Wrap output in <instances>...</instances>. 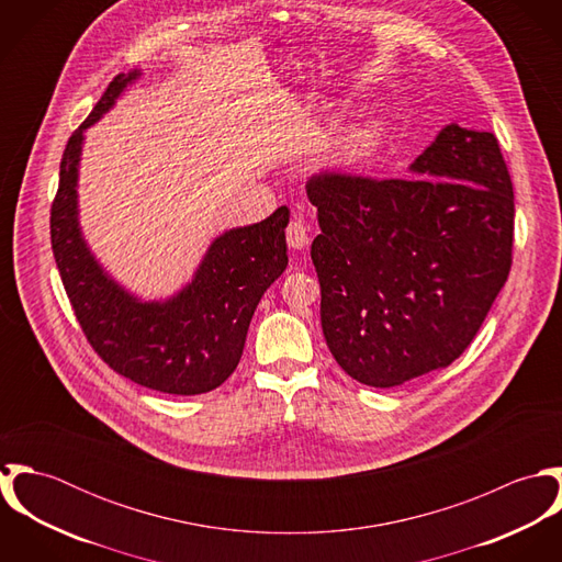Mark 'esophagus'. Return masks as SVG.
Listing matches in <instances>:
<instances>
[{"label": "esophagus", "mask_w": 562, "mask_h": 562, "mask_svg": "<svg viewBox=\"0 0 562 562\" xmlns=\"http://www.w3.org/2000/svg\"><path fill=\"white\" fill-rule=\"evenodd\" d=\"M285 240L288 246L301 250V248H307L310 246V229L303 225V221H292L285 229Z\"/></svg>", "instance_id": "esophagus-1"}]
</instances>
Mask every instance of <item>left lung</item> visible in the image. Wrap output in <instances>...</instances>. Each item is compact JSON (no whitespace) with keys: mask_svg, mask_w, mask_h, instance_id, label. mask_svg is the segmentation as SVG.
Returning <instances> with one entry per match:
<instances>
[{"mask_svg":"<svg viewBox=\"0 0 562 562\" xmlns=\"http://www.w3.org/2000/svg\"><path fill=\"white\" fill-rule=\"evenodd\" d=\"M411 170L307 181L322 333L341 370L370 387L459 359L513 263V181L491 132L448 125Z\"/></svg>","mask_w":562,"mask_h":562,"instance_id":"1","label":"left lung"}]
</instances>
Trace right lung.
Wrapping results in <instances>:
<instances>
[{"mask_svg": "<svg viewBox=\"0 0 562 562\" xmlns=\"http://www.w3.org/2000/svg\"><path fill=\"white\" fill-rule=\"evenodd\" d=\"M138 74H121L71 134L52 203V248L74 314L92 350L121 376L161 394L196 396L221 387L240 363L246 330L263 292L288 266L281 205L266 221L212 241L190 285L166 303H140L94 261L78 225L83 130L101 119Z\"/></svg>", "mask_w": 562, "mask_h": 562, "instance_id": "right-lung-1", "label": "right lung"}]
</instances>
